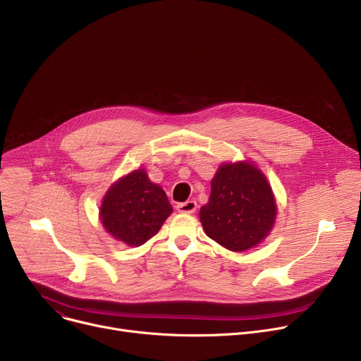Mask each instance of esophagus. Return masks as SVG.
I'll return each instance as SVG.
<instances>
[{
	"instance_id": "34e87169",
	"label": "esophagus",
	"mask_w": 361,
	"mask_h": 361,
	"mask_svg": "<svg viewBox=\"0 0 361 361\" xmlns=\"http://www.w3.org/2000/svg\"><path fill=\"white\" fill-rule=\"evenodd\" d=\"M197 203L195 200H187L177 204V211L181 214H193L196 211Z\"/></svg>"
}]
</instances>
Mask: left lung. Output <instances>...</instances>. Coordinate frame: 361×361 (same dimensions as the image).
I'll return each instance as SVG.
<instances>
[{"mask_svg":"<svg viewBox=\"0 0 361 361\" xmlns=\"http://www.w3.org/2000/svg\"><path fill=\"white\" fill-rule=\"evenodd\" d=\"M211 187L209 203L200 209L207 237L225 249L243 252L269 234L276 204L271 185L256 166L249 162L224 164Z\"/></svg>","mask_w":361,"mask_h":361,"instance_id":"obj_1","label":"left lung"}]
</instances>
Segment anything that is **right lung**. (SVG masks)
<instances>
[{
    "mask_svg": "<svg viewBox=\"0 0 361 361\" xmlns=\"http://www.w3.org/2000/svg\"><path fill=\"white\" fill-rule=\"evenodd\" d=\"M171 212L165 192L137 169L109 188L101 206V221L114 238L139 247L161 230Z\"/></svg>",
    "mask_w": 361,
    "mask_h": 361,
    "instance_id": "obj_1",
    "label": "right lung"
}]
</instances>
